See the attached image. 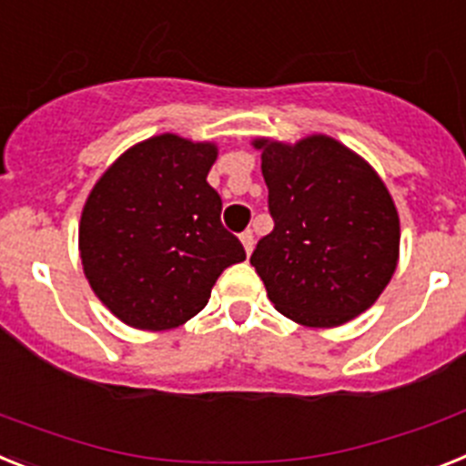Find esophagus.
Returning <instances> with one entry per match:
<instances>
[{
  "label": "esophagus",
  "instance_id": "1",
  "mask_svg": "<svg viewBox=\"0 0 466 466\" xmlns=\"http://www.w3.org/2000/svg\"><path fill=\"white\" fill-rule=\"evenodd\" d=\"M241 244H244V248H246V253H253V248H256V237H253V232H250V229H246L244 234H241Z\"/></svg>",
  "mask_w": 466,
  "mask_h": 466
}]
</instances>
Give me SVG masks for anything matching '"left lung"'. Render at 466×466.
I'll list each match as a JSON object with an SVG mask.
<instances>
[{"instance_id": "left-lung-1", "label": "left lung", "mask_w": 466, "mask_h": 466, "mask_svg": "<svg viewBox=\"0 0 466 466\" xmlns=\"http://www.w3.org/2000/svg\"><path fill=\"white\" fill-rule=\"evenodd\" d=\"M274 229L250 265L283 317L309 329L351 321L399 262V213L368 161L329 136L258 137Z\"/></svg>"}]
</instances>
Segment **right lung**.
Here are the masks:
<instances>
[{
  "label": "right lung",
  "mask_w": 466,
  "mask_h": 466,
  "mask_svg": "<svg viewBox=\"0 0 466 466\" xmlns=\"http://www.w3.org/2000/svg\"><path fill=\"white\" fill-rule=\"evenodd\" d=\"M213 143L176 133L127 149L88 194L79 222L84 274L107 309L140 330H168L199 314L210 289L246 250L222 228V199L206 183Z\"/></svg>",
  "instance_id": "add662e5"
}]
</instances>
